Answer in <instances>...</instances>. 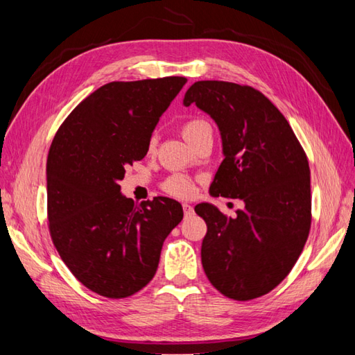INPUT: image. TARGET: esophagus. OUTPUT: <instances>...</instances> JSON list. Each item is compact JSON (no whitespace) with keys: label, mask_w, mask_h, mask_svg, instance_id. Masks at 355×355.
<instances>
[{"label":"esophagus","mask_w":355,"mask_h":355,"mask_svg":"<svg viewBox=\"0 0 355 355\" xmlns=\"http://www.w3.org/2000/svg\"><path fill=\"white\" fill-rule=\"evenodd\" d=\"M183 210H184V216H191L193 214V207L191 205H187V202L183 205Z\"/></svg>","instance_id":"1"}]
</instances>
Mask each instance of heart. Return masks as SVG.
Returning a JSON list of instances; mask_svg holds the SVG:
<instances>
[{
    "mask_svg": "<svg viewBox=\"0 0 355 355\" xmlns=\"http://www.w3.org/2000/svg\"><path fill=\"white\" fill-rule=\"evenodd\" d=\"M182 132L184 135V139L192 143L193 140H197L201 135H205L207 132H212V126L207 122L206 119L201 117H193L186 120L182 126ZM157 141L155 135H153L149 140V148L153 149ZM164 191L175 195V197H187L191 195L193 191V184L191 182V178H187L186 175H182V173H175V175H171L168 180L164 182Z\"/></svg>",
    "mask_w": 355,
    "mask_h": 355,
    "instance_id": "heart-1",
    "label": "heart"
}]
</instances>
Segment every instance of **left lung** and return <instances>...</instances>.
<instances>
[{
  "label": "left lung",
  "instance_id": "left-lung-1",
  "mask_svg": "<svg viewBox=\"0 0 355 355\" xmlns=\"http://www.w3.org/2000/svg\"><path fill=\"white\" fill-rule=\"evenodd\" d=\"M215 120L224 160L210 195L239 198L225 216L209 202L195 206L207 224L201 245L205 273L235 300L263 296L281 284L302 253L311 225L310 166L290 123L258 89L198 80L184 94Z\"/></svg>",
  "mask_w": 355,
  "mask_h": 355
}]
</instances>
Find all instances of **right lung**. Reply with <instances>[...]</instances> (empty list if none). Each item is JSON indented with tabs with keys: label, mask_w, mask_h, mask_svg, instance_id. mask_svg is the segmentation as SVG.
Returning <instances> with one entry per match:
<instances>
[{
	"label": "right lung",
	"mask_w": 355,
	"mask_h": 355,
	"mask_svg": "<svg viewBox=\"0 0 355 355\" xmlns=\"http://www.w3.org/2000/svg\"><path fill=\"white\" fill-rule=\"evenodd\" d=\"M187 79L110 82L74 108L47 158L49 229L74 277L101 296H132L154 277L162 247L183 220L178 201L140 205L120 193L163 112Z\"/></svg>",
	"instance_id": "add662e5"
}]
</instances>
